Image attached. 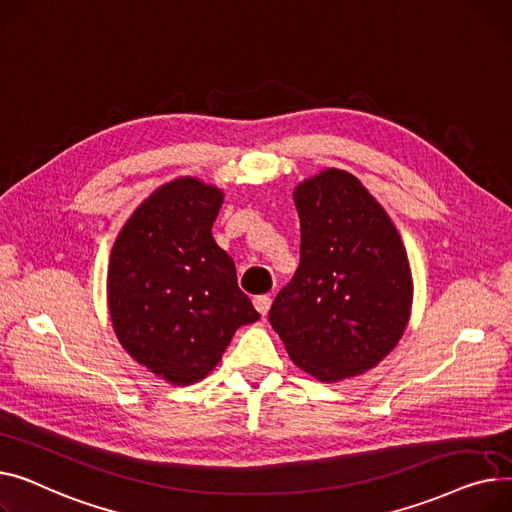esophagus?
<instances>
[{"mask_svg": "<svg viewBox=\"0 0 512 512\" xmlns=\"http://www.w3.org/2000/svg\"><path fill=\"white\" fill-rule=\"evenodd\" d=\"M270 304H273V299H270V295H256V297H254V308L258 310L260 316H266V314H268Z\"/></svg>", "mask_w": 512, "mask_h": 512, "instance_id": "1", "label": "esophagus"}]
</instances>
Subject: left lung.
I'll list each match as a JSON object with an SVG mask.
<instances>
[{
  "instance_id": "1",
  "label": "left lung",
  "mask_w": 512,
  "mask_h": 512,
  "mask_svg": "<svg viewBox=\"0 0 512 512\" xmlns=\"http://www.w3.org/2000/svg\"><path fill=\"white\" fill-rule=\"evenodd\" d=\"M299 266L268 320L293 364L320 382L370 368L403 337L413 299L397 227L359 179L324 169L293 192Z\"/></svg>"
}]
</instances>
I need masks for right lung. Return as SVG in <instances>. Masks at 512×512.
Masks as SVG:
<instances>
[{"instance_id": "1", "label": "right lung", "mask_w": 512, "mask_h": 512, "mask_svg": "<svg viewBox=\"0 0 512 512\" xmlns=\"http://www.w3.org/2000/svg\"><path fill=\"white\" fill-rule=\"evenodd\" d=\"M223 192L179 177L150 194L119 231L107 270L113 330L163 380L188 386L221 362L235 330L260 318L213 237Z\"/></svg>"}]
</instances>
